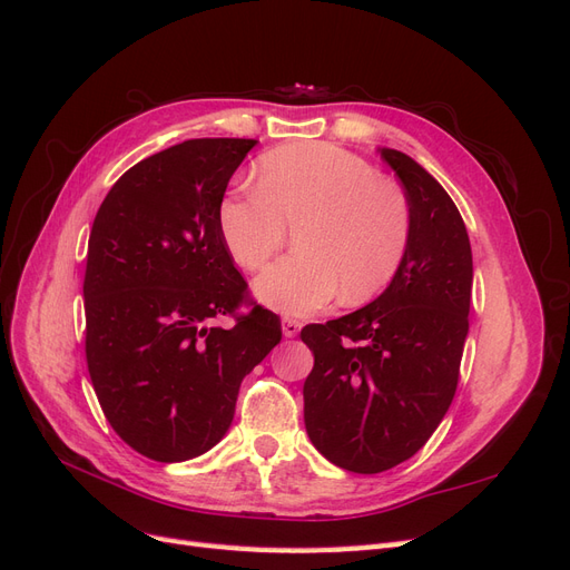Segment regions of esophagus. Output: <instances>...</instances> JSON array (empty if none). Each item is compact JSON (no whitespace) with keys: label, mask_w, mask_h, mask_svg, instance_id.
Masks as SVG:
<instances>
[{"label":"esophagus","mask_w":570,"mask_h":570,"mask_svg":"<svg viewBox=\"0 0 570 570\" xmlns=\"http://www.w3.org/2000/svg\"><path fill=\"white\" fill-rule=\"evenodd\" d=\"M302 331V323L295 318H283V335L285 337H297Z\"/></svg>","instance_id":"esophagus-1"}]
</instances>
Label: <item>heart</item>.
I'll list each match as a JSON object with an SVG mask.
<instances>
[{
  "label": "heart",
  "mask_w": 570,
  "mask_h": 570,
  "mask_svg": "<svg viewBox=\"0 0 570 570\" xmlns=\"http://www.w3.org/2000/svg\"><path fill=\"white\" fill-rule=\"evenodd\" d=\"M254 195L218 206L220 239L235 264L262 271L297 228V256L256 281L258 299L283 316H308L337 297L368 304L392 285L411 243L400 185L356 154L325 142L283 145L258 157Z\"/></svg>",
  "instance_id": "heart-1"
}]
</instances>
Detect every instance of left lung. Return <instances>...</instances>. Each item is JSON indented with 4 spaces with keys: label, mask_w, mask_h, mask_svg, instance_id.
<instances>
[{
    "label": "left lung",
    "mask_w": 570,
    "mask_h": 570,
    "mask_svg": "<svg viewBox=\"0 0 570 570\" xmlns=\"http://www.w3.org/2000/svg\"><path fill=\"white\" fill-rule=\"evenodd\" d=\"M411 206V243L392 285L368 306L312 323L304 425L352 473H383L416 454L450 409L469 335L473 254L452 197L404 151L381 149Z\"/></svg>",
    "instance_id": "1"
}]
</instances>
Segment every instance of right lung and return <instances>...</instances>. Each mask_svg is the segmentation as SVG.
<instances>
[{"label": "right lung", "mask_w": 570, "mask_h": 570, "mask_svg": "<svg viewBox=\"0 0 570 570\" xmlns=\"http://www.w3.org/2000/svg\"><path fill=\"white\" fill-rule=\"evenodd\" d=\"M256 140L199 137L142 159L101 202L85 268V356L107 421L137 454L176 463L228 433L243 377L281 342L218 230ZM249 305L247 315H237ZM218 315L236 325L220 328Z\"/></svg>", "instance_id": "add662e5"}]
</instances>
